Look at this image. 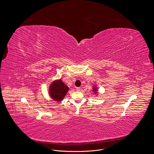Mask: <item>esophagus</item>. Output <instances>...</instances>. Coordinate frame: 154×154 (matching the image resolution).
<instances>
[{"label": "esophagus", "instance_id": "1", "mask_svg": "<svg viewBox=\"0 0 154 154\" xmlns=\"http://www.w3.org/2000/svg\"><path fill=\"white\" fill-rule=\"evenodd\" d=\"M76 90H77V91H80L81 90V88H80V87H77V88H76Z\"/></svg>", "mask_w": 154, "mask_h": 154}]
</instances>
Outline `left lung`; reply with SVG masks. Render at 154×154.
<instances>
[{
    "label": "left lung",
    "mask_w": 154,
    "mask_h": 154,
    "mask_svg": "<svg viewBox=\"0 0 154 154\" xmlns=\"http://www.w3.org/2000/svg\"><path fill=\"white\" fill-rule=\"evenodd\" d=\"M97 87H96V86H94V88H93V91H94V92L95 93V94L96 95H97ZM96 95V96H97Z\"/></svg>",
    "instance_id": "obj_1"
}]
</instances>
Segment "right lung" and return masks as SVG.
<instances>
[{"instance_id": "obj_1", "label": "right lung", "mask_w": 154, "mask_h": 154, "mask_svg": "<svg viewBox=\"0 0 154 154\" xmlns=\"http://www.w3.org/2000/svg\"><path fill=\"white\" fill-rule=\"evenodd\" d=\"M69 90V87L61 79L54 81L49 87V94L52 99L60 102L66 96Z\"/></svg>"}]
</instances>
